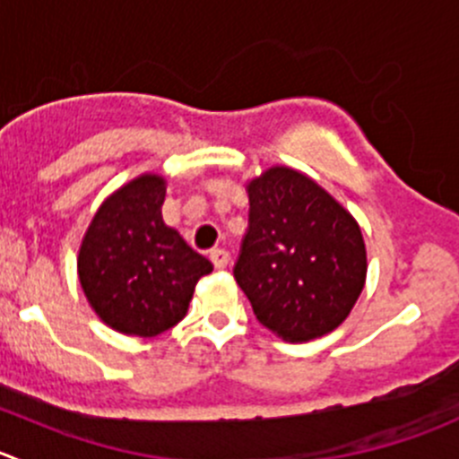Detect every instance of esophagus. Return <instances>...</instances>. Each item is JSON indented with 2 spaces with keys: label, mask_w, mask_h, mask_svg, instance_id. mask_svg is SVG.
Returning <instances> with one entry per match:
<instances>
[{
  "label": "esophagus",
  "mask_w": 459,
  "mask_h": 459,
  "mask_svg": "<svg viewBox=\"0 0 459 459\" xmlns=\"http://www.w3.org/2000/svg\"><path fill=\"white\" fill-rule=\"evenodd\" d=\"M229 251H224V248H212L211 251V262L215 264V269H226L229 266Z\"/></svg>",
  "instance_id": "esophagus-1"
}]
</instances>
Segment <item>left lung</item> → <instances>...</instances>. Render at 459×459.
Masks as SVG:
<instances>
[{
  "instance_id": "1",
  "label": "left lung",
  "mask_w": 459,
  "mask_h": 459,
  "mask_svg": "<svg viewBox=\"0 0 459 459\" xmlns=\"http://www.w3.org/2000/svg\"><path fill=\"white\" fill-rule=\"evenodd\" d=\"M248 230L235 280L253 314L287 342L333 332L368 275L359 221L311 177L273 166L247 181Z\"/></svg>"
}]
</instances>
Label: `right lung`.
Returning <instances> with one entry per match:
<instances>
[{
    "instance_id": "obj_1",
    "label": "right lung",
    "mask_w": 459,
    "mask_h": 459,
    "mask_svg": "<svg viewBox=\"0 0 459 459\" xmlns=\"http://www.w3.org/2000/svg\"><path fill=\"white\" fill-rule=\"evenodd\" d=\"M166 177L143 172L109 195L78 251V280L89 307L126 336H159L188 311L195 284L212 271L204 255L166 226Z\"/></svg>"
}]
</instances>
